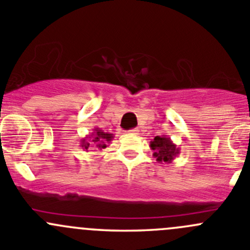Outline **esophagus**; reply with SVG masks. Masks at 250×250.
<instances>
[{
	"label": "esophagus",
	"instance_id": "34e87169",
	"mask_svg": "<svg viewBox=\"0 0 250 250\" xmlns=\"http://www.w3.org/2000/svg\"><path fill=\"white\" fill-rule=\"evenodd\" d=\"M138 132H139V129H138V128H133V129L129 130V133H132V134H138Z\"/></svg>",
	"mask_w": 250,
	"mask_h": 250
}]
</instances>
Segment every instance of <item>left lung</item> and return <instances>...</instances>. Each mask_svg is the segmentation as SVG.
Here are the masks:
<instances>
[{
    "mask_svg": "<svg viewBox=\"0 0 250 250\" xmlns=\"http://www.w3.org/2000/svg\"><path fill=\"white\" fill-rule=\"evenodd\" d=\"M150 147L154 151L156 161L171 164L172 160L181 152V149L174 144L168 135H157L150 142Z\"/></svg>",
    "mask_w": 250,
    "mask_h": 250,
    "instance_id": "8db88e82",
    "label": "left lung"
}]
</instances>
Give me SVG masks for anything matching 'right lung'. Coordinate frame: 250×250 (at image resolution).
Segmentation results:
<instances>
[{"label":"right lung","mask_w":250,"mask_h":250,"mask_svg":"<svg viewBox=\"0 0 250 250\" xmlns=\"http://www.w3.org/2000/svg\"><path fill=\"white\" fill-rule=\"evenodd\" d=\"M113 138L115 137L111 133L104 132L100 128H94V132L91 134L86 135L85 138L81 140V146L82 149L86 150V151H88L90 145H95L98 149L103 150L107 147V145L110 144V142H112Z\"/></svg>","instance_id":"obj_1"}]
</instances>
